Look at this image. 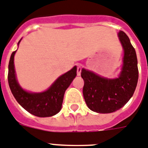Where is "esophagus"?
<instances>
[{"mask_svg": "<svg viewBox=\"0 0 148 148\" xmlns=\"http://www.w3.org/2000/svg\"><path fill=\"white\" fill-rule=\"evenodd\" d=\"M82 65L81 64H77V74L78 76L81 75V72H82Z\"/></svg>", "mask_w": 148, "mask_h": 148, "instance_id": "obj_1", "label": "esophagus"}]
</instances>
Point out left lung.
Segmentation results:
<instances>
[{"mask_svg":"<svg viewBox=\"0 0 148 148\" xmlns=\"http://www.w3.org/2000/svg\"><path fill=\"white\" fill-rule=\"evenodd\" d=\"M124 50L123 64L119 77L109 79L88 70H82L84 82L83 95L87 106L98 113H111L121 109L133 96L138 81L136 51L124 32L118 33Z\"/></svg>","mask_w":148,"mask_h":148,"instance_id":"1","label":"left lung"}]
</instances>
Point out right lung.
Returning <instances> with one entry per match:
<instances>
[{"label":"right lung","instance_id":"obj_1","mask_svg":"<svg viewBox=\"0 0 148 148\" xmlns=\"http://www.w3.org/2000/svg\"><path fill=\"white\" fill-rule=\"evenodd\" d=\"M15 53L16 51L13 52L10 58L8 79L11 93L16 101L26 111L36 116L49 117L58 113L61 109L65 91L77 75V66L59 77L47 91L32 93L23 90L17 82L14 65Z\"/></svg>","mask_w":148,"mask_h":148}]
</instances>
